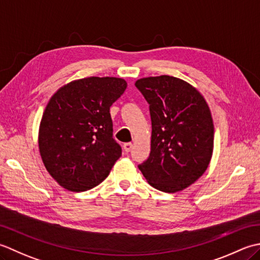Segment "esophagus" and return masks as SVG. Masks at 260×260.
Here are the masks:
<instances>
[{
	"label": "esophagus",
	"mask_w": 260,
	"mask_h": 260,
	"mask_svg": "<svg viewBox=\"0 0 260 260\" xmlns=\"http://www.w3.org/2000/svg\"><path fill=\"white\" fill-rule=\"evenodd\" d=\"M132 147H134V144H131V142H126V144L123 145V149L125 152H129L132 149Z\"/></svg>",
	"instance_id": "obj_1"
}]
</instances>
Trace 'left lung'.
Here are the masks:
<instances>
[{
	"label": "left lung",
	"mask_w": 260,
	"mask_h": 260,
	"mask_svg": "<svg viewBox=\"0 0 260 260\" xmlns=\"http://www.w3.org/2000/svg\"><path fill=\"white\" fill-rule=\"evenodd\" d=\"M136 86L149 103L152 126L150 156L138 167L152 187L177 193L209 167L214 147L210 108L199 89L181 78L149 76Z\"/></svg>",
	"instance_id": "obj_1"
}]
</instances>
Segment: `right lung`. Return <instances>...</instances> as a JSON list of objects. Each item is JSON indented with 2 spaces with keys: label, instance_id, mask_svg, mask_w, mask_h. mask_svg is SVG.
<instances>
[{
  "label": "right lung",
  "instance_id": "obj_1",
  "mask_svg": "<svg viewBox=\"0 0 260 260\" xmlns=\"http://www.w3.org/2000/svg\"><path fill=\"white\" fill-rule=\"evenodd\" d=\"M125 88L123 78L91 76L65 84L48 101L39 125V152L61 187L84 192L109 176L121 156L110 107Z\"/></svg>",
  "mask_w": 260,
  "mask_h": 260
}]
</instances>
